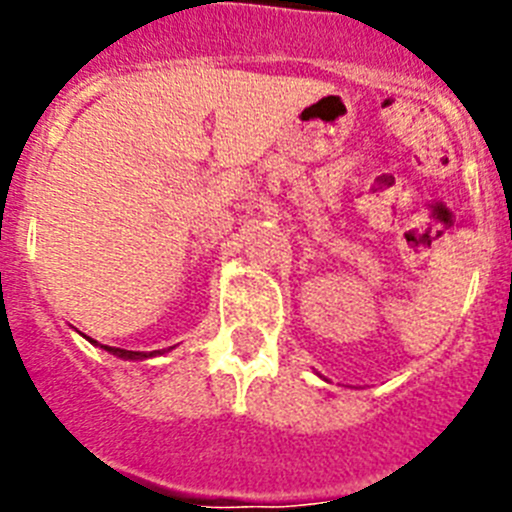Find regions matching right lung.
<instances>
[{
    "mask_svg": "<svg viewBox=\"0 0 512 512\" xmlns=\"http://www.w3.org/2000/svg\"><path fill=\"white\" fill-rule=\"evenodd\" d=\"M89 343H94V346L104 348L107 354L117 356V359H125V361H143V359H151V356H161V354H169L171 348H161V351H151V354H146V351H125V348H115V346H102V343L92 341V338L87 336Z\"/></svg>",
    "mask_w": 512,
    "mask_h": 512,
    "instance_id": "obj_1",
    "label": "right lung"
}]
</instances>
